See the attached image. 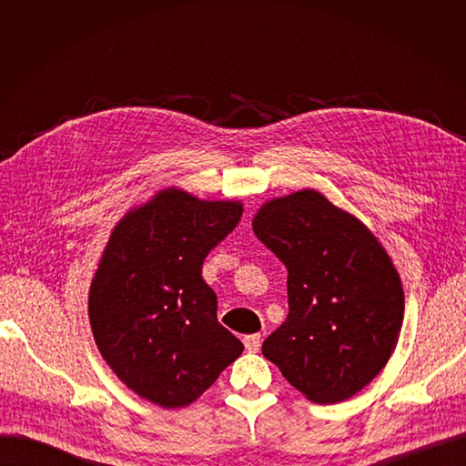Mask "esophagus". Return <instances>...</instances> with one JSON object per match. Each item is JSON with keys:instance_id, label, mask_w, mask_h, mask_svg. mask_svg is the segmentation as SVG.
<instances>
[{"instance_id": "34e87169", "label": "esophagus", "mask_w": 466, "mask_h": 466, "mask_svg": "<svg viewBox=\"0 0 466 466\" xmlns=\"http://www.w3.org/2000/svg\"><path fill=\"white\" fill-rule=\"evenodd\" d=\"M243 342L248 351H258L260 350V334H248L243 338Z\"/></svg>"}]
</instances>
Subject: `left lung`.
<instances>
[{
    "instance_id": "obj_1",
    "label": "left lung",
    "mask_w": 466,
    "mask_h": 466,
    "mask_svg": "<svg viewBox=\"0 0 466 466\" xmlns=\"http://www.w3.org/2000/svg\"><path fill=\"white\" fill-rule=\"evenodd\" d=\"M252 229L288 268L289 313L264 358L309 400L354 397L385 368L402 327V284L387 252L315 190L264 204Z\"/></svg>"
}]
</instances>
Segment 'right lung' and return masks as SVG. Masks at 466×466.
I'll use <instances>...</instances> for the list:
<instances>
[{
  "mask_svg": "<svg viewBox=\"0 0 466 466\" xmlns=\"http://www.w3.org/2000/svg\"><path fill=\"white\" fill-rule=\"evenodd\" d=\"M237 202L168 188L112 231L89 293L103 358L126 385L163 408L194 402L243 351L218 320L202 264L241 221Z\"/></svg>",
  "mask_w": 466,
  "mask_h": 466,
  "instance_id": "obj_1",
  "label": "right lung"
}]
</instances>
